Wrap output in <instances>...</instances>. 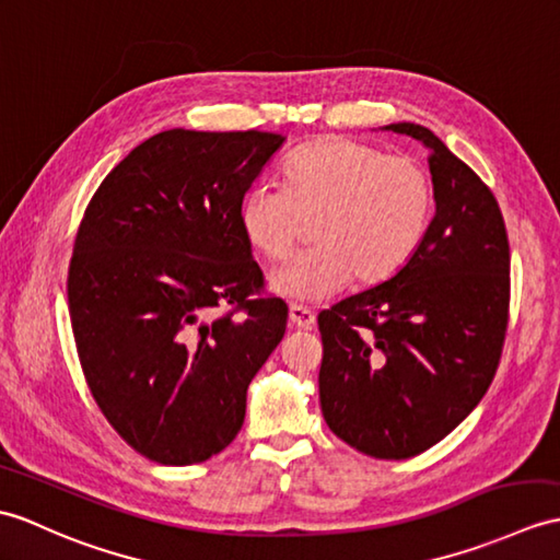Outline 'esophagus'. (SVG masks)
<instances>
[{
    "label": "esophagus",
    "instance_id": "1",
    "mask_svg": "<svg viewBox=\"0 0 560 560\" xmlns=\"http://www.w3.org/2000/svg\"><path fill=\"white\" fill-rule=\"evenodd\" d=\"M289 319L295 329H312L315 327V312L303 307V305H291L289 307Z\"/></svg>",
    "mask_w": 560,
    "mask_h": 560
}]
</instances>
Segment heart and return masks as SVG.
<instances>
[{"mask_svg":"<svg viewBox=\"0 0 560 560\" xmlns=\"http://www.w3.org/2000/svg\"><path fill=\"white\" fill-rule=\"evenodd\" d=\"M434 188L427 168L350 138H322L295 150L283 186L255 184L243 195L238 221L267 259H283L312 219V248L269 277L289 301L317 303L350 279L384 281L408 262L429 226Z\"/></svg>","mask_w":560,"mask_h":560,"instance_id":"b5f03b06","label":"heart"}]
</instances>
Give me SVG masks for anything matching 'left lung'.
Instances as JSON below:
<instances>
[{
	"label": "left lung",
	"instance_id": "1",
	"mask_svg": "<svg viewBox=\"0 0 560 560\" xmlns=\"http://www.w3.org/2000/svg\"><path fill=\"white\" fill-rule=\"evenodd\" d=\"M384 128L427 148L436 212L392 279L319 312V402L348 446L402 460L487 394L509 327L511 250L499 202L470 166L420 124Z\"/></svg>",
	"mask_w": 560,
	"mask_h": 560
}]
</instances>
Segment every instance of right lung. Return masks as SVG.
I'll return each instance as SVG.
<instances>
[{"mask_svg": "<svg viewBox=\"0 0 560 560\" xmlns=\"http://www.w3.org/2000/svg\"><path fill=\"white\" fill-rule=\"evenodd\" d=\"M283 140L162 131L112 168L78 226L67 281L78 360L104 418L154 463L224 451L283 339L281 298L250 301L265 281L238 221ZM224 304L234 310L217 313Z\"/></svg>", "mask_w": 560, "mask_h": 560, "instance_id": "right-lung-1", "label": "right lung"}]
</instances>
